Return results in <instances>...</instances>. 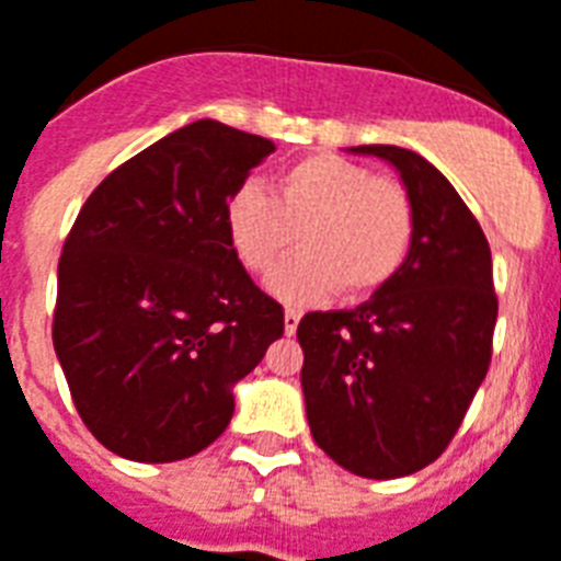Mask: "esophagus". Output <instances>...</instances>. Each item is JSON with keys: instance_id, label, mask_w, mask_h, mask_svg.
<instances>
[{"instance_id": "1", "label": "esophagus", "mask_w": 561, "mask_h": 561, "mask_svg": "<svg viewBox=\"0 0 561 561\" xmlns=\"http://www.w3.org/2000/svg\"><path fill=\"white\" fill-rule=\"evenodd\" d=\"M298 321H301V312L293 310V307H289V310H284V330H286V333H295V330H298Z\"/></svg>"}]
</instances>
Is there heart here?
Wrapping results in <instances>:
<instances>
[{"instance_id": "obj_1", "label": "heart", "mask_w": 561, "mask_h": 561, "mask_svg": "<svg viewBox=\"0 0 561 561\" xmlns=\"http://www.w3.org/2000/svg\"><path fill=\"white\" fill-rule=\"evenodd\" d=\"M225 231L251 275H268L301 245V257L272 277L286 301L333 289L357 301L383 289L410 257L415 202L401 181L319 151L280 169L272 195L257 184L237 186L225 202Z\"/></svg>"}]
</instances>
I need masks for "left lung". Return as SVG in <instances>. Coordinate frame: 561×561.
Listing matches in <instances>:
<instances>
[{
    "label": "left lung",
    "mask_w": 561,
    "mask_h": 561,
    "mask_svg": "<svg viewBox=\"0 0 561 561\" xmlns=\"http://www.w3.org/2000/svg\"><path fill=\"white\" fill-rule=\"evenodd\" d=\"M392 163L415 202L403 268L354 310L298 324L316 445L345 471L394 480L442 457L492 363L497 295L474 213L433 163L401 146H357Z\"/></svg>",
    "instance_id": "1"
}]
</instances>
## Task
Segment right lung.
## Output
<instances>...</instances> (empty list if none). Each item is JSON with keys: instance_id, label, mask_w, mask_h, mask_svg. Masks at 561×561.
<instances>
[{"instance_id": "1", "label": "right lung", "mask_w": 561, "mask_h": 561, "mask_svg": "<svg viewBox=\"0 0 561 561\" xmlns=\"http://www.w3.org/2000/svg\"><path fill=\"white\" fill-rule=\"evenodd\" d=\"M275 142L198 119L125 160L78 213L51 342L87 430L116 457L213 445L233 383L284 336V307L233 254L225 202Z\"/></svg>"}]
</instances>
